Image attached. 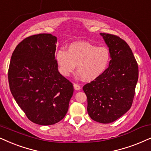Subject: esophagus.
Instances as JSON below:
<instances>
[{"mask_svg":"<svg viewBox=\"0 0 151 151\" xmlns=\"http://www.w3.org/2000/svg\"><path fill=\"white\" fill-rule=\"evenodd\" d=\"M73 87L76 90H80L81 89V86L78 84H77V83H73Z\"/></svg>","mask_w":151,"mask_h":151,"instance_id":"34e87169","label":"esophagus"}]
</instances>
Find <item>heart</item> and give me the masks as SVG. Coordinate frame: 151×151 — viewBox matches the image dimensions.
Returning <instances> with one entry per match:
<instances>
[{
	"label": "heart",
	"instance_id": "heart-1",
	"mask_svg": "<svg viewBox=\"0 0 151 151\" xmlns=\"http://www.w3.org/2000/svg\"><path fill=\"white\" fill-rule=\"evenodd\" d=\"M59 72L68 76L76 68L85 81H92L105 71L111 60L109 50L85 41L73 42L67 51L60 49L56 53Z\"/></svg>",
	"mask_w": 151,
	"mask_h": 151
}]
</instances>
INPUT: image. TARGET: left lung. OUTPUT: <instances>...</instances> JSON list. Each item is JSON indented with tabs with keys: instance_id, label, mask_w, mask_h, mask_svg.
Wrapping results in <instances>:
<instances>
[{
	"instance_id": "1",
	"label": "left lung",
	"mask_w": 151,
	"mask_h": 151,
	"mask_svg": "<svg viewBox=\"0 0 151 151\" xmlns=\"http://www.w3.org/2000/svg\"><path fill=\"white\" fill-rule=\"evenodd\" d=\"M111 53L108 68L85 85L87 113L93 120L111 123L130 109L138 81L139 68L131 48L120 37L100 33Z\"/></svg>"
}]
</instances>
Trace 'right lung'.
<instances>
[{"mask_svg": "<svg viewBox=\"0 0 151 151\" xmlns=\"http://www.w3.org/2000/svg\"><path fill=\"white\" fill-rule=\"evenodd\" d=\"M57 37L50 33L24 39L13 52L8 81L13 97L31 122L51 125L68 109L73 86L58 70Z\"/></svg>", "mask_w": 151, "mask_h": 151, "instance_id": "right-lung-1", "label": "right lung"}]
</instances>
